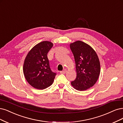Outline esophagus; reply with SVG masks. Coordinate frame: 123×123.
<instances>
[{
	"instance_id": "obj_1",
	"label": "esophagus",
	"mask_w": 123,
	"mask_h": 123,
	"mask_svg": "<svg viewBox=\"0 0 123 123\" xmlns=\"http://www.w3.org/2000/svg\"><path fill=\"white\" fill-rule=\"evenodd\" d=\"M67 72V70H66V69H65V70H62V71H61V72H60V73H61V74H66V73Z\"/></svg>"
}]
</instances>
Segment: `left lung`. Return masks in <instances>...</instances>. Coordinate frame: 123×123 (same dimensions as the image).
Returning <instances> with one entry per match:
<instances>
[{
    "instance_id": "obj_1",
    "label": "left lung",
    "mask_w": 123,
    "mask_h": 123,
    "mask_svg": "<svg viewBox=\"0 0 123 123\" xmlns=\"http://www.w3.org/2000/svg\"><path fill=\"white\" fill-rule=\"evenodd\" d=\"M75 62L77 76L71 85L79 91L92 87L98 79L100 62L98 55L91 46L80 41L70 44Z\"/></svg>"
}]
</instances>
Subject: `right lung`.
<instances>
[{"label":"right lung","instance_id":"add662e5","mask_svg":"<svg viewBox=\"0 0 123 123\" xmlns=\"http://www.w3.org/2000/svg\"><path fill=\"white\" fill-rule=\"evenodd\" d=\"M53 44L45 41L36 45L27 53L23 67L24 77L31 86L43 90L53 83L56 73L50 69L47 53Z\"/></svg>","mask_w":123,"mask_h":123}]
</instances>
